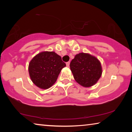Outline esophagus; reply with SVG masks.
I'll return each instance as SVG.
<instances>
[{
    "label": "esophagus",
    "instance_id": "34e87169",
    "mask_svg": "<svg viewBox=\"0 0 132 132\" xmlns=\"http://www.w3.org/2000/svg\"><path fill=\"white\" fill-rule=\"evenodd\" d=\"M69 65H70V62H66V66H68V67H69Z\"/></svg>",
    "mask_w": 132,
    "mask_h": 132
}]
</instances>
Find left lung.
<instances>
[{"label": "left lung", "instance_id": "1", "mask_svg": "<svg viewBox=\"0 0 132 132\" xmlns=\"http://www.w3.org/2000/svg\"><path fill=\"white\" fill-rule=\"evenodd\" d=\"M70 68L76 81L84 87L95 84L102 73L99 60L94 56L83 52L75 55L70 62Z\"/></svg>", "mask_w": 132, "mask_h": 132}]
</instances>
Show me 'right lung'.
Segmentation results:
<instances>
[{
	"label": "right lung",
	"mask_w": 132,
	"mask_h": 132,
	"mask_svg": "<svg viewBox=\"0 0 132 132\" xmlns=\"http://www.w3.org/2000/svg\"><path fill=\"white\" fill-rule=\"evenodd\" d=\"M65 66V63L57 53L44 51L31 59L28 65L29 75L38 87L48 89L56 81L61 70Z\"/></svg>",
	"instance_id": "right-lung-1"
}]
</instances>
